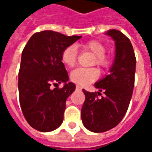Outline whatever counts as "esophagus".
Instances as JSON below:
<instances>
[{
	"label": "esophagus",
	"instance_id": "1",
	"mask_svg": "<svg viewBox=\"0 0 152 152\" xmlns=\"http://www.w3.org/2000/svg\"><path fill=\"white\" fill-rule=\"evenodd\" d=\"M76 89H77V90H81V88H80V86H76Z\"/></svg>",
	"mask_w": 152,
	"mask_h": 152
}]
</instances>
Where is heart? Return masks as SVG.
Instances as JSON below:
<instances>
[{"label": "heart", "instance_id": "obj_1", "mask_svg": "<svg viewBox=\"0 0 152 152\" xmlns=\"http://www.w3.org/2000/svg\"><path fill=\"white\" fill-rule=\"evenodd\" d=\"M83 50L89 51L94 55L92 61L93 65H97L100 68L106 69L112 63L111 57L105 54L107 52V45L102 41L98 40H91L86 43L78 45ZM61 59L66 66L72 67L75 66L77 60V49L76 45H71L66 47L62 52ZM99 77V71L95 68H82L79 67L73 70L70 74V79L73 82L80 86H87L94 81Z\"/></svg>", "mask_w": 152, "mask_h": 152}]
</instances>
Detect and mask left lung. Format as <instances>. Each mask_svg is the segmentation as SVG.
<instances>
[{
	"instance_id": "8db88e82",
	"label": "left lung",
	"mask_w": 152,
	"mask_h": 152,
	"mask_svg": "<svg viewBox=\"0 0 152 152\" xmlns=\"http://www.w3.org/2000/svg\"><path fill=\"white\" fill-rule=\"evenodd\" d=\"M115 40V58L110 74L96 83L99 89L88 92L83 89L86 100L81 108L85 127L94 133H102L115 127L126 113L134 86L136 57L129 39L120 31L109 30L106 33ZM105 94L101 99L97 94Z\"/></svg>"
}]
</instances>
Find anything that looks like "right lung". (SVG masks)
Wrapping results in <instances>:
<instances>
[{
  "instance_id": "1",
  "label": "right lung",
  "mask_w": 152,
  "mask_h": 152,
  "mask_svg": "<svg viewBox=\"0 0 152 152\" xmlns=\"http://www.w3.org/2000/svg\"><path fill=\"white\" fill-rule=\"evenodd\" d=\"M80 36L42 31L31 36L22 52L18 94L22 112L31 127L40 132L56 129L63 123L66 99L76 89L61 59L63 50ZM63 82V88L57 87ZM53 84L57 87L52 88Z\"/></svg>"
}]
</instances>
